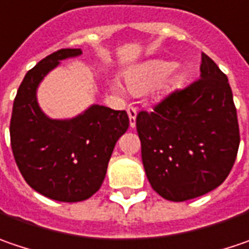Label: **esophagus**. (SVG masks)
Returning <instances> with one entry per match:
<instances>
[{
  "mask_svg": "<svg viewBox=\"0 0 249 249\" xmlns=\"http://www.w3.org/2000/svg\"><path fill=\"white\" fill-rule=\"evenodd\" d=\"M128 117H129V125H131V128H135V125H137V110L134 108V107H128Z\"/></svg>",
  "mask_w": 249,
  "mask_h": 249,
  "instance_id": "34e87169",
  "label": "esophagus"
}]
</instances>
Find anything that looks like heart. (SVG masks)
<instances>
[{"label":"heart","instance_id":"heart-1","mask_svg":"<svg viewBox=\"0 0 249 249\" xmlns=\"http://www.w3.org/2000/svg\"><path fill=\"white\" fill-rule=\"evenodd\" d=\"M176 67L175 62L163 60V59H155L148 60L141 65L131 67L125 73V80L128 87L134 93H141L148 89H152L156 84H159V89L162 91H170L179 86L182 80L180 73L175 71ZM114 87L121 91V87L114 83Z\"/></svg>","mask_w":249,"mask_h":249}]
</instances>
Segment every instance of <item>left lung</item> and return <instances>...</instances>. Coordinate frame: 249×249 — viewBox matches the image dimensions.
<instances>
[{
    "label": "left lung",
    "mask_w": 249,
    "mask_h": 249,
    "mask_svg": "<svg viewBox=\"0 0 249 249\" xmlns=\"http://www.w3.org/2000/svg\"><path fill=\"white\" fill-rule=\"evenodd\" d=\"M142 163L155 192L170 201L203 196L226 180L240 128L227 76L201 53L200 80L137 115Z\"/></svg>",
    "instance_id": "8db88e82"
}]
</instances>
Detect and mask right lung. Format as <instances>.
Returning a JSON list of instances; mask_svg holds the SVG:
<instances>
[{
  "instance_id": "add662e5",
  "label": "right lung",
  "mask_w": 249,
  "mask_h": 249,
  "mask_svg": "<svg viewBox=\"0 0 249 249\" xmlns=\"http://www.w3.org/2000/svg\"><path fill=\"white\" fill-rule=\"evenodd\" d=\"M81 49H60L31 69L14 100L9 125L15 162L26 183L57 201L91 197L104 182L111 154L129 126L125 111L91 104L73 118H51L37 103V89L62 60Z\"/></svg>"
}]
</instances>
